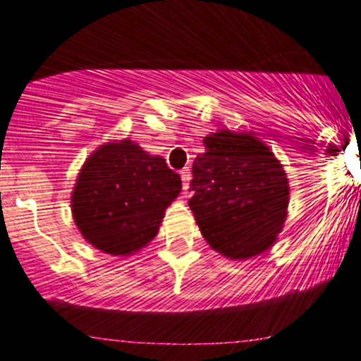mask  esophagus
<instances>
[{
    "instance_id": "esophagus-1",
    "label": "esophagus",
    "mask_w": 361,
    "mask_h": 361,
    "mask_svg": "<svg viewBox=\"0 0 361 361\" xmlns=\"http://www.w3.org/2000/svg\"><path fill=\"white\" fill-rule=\"evenodd\" d=\"M180 175H181V181H183V190L186 192V190H188V185H190V178H192V175H190V169L183 168L180 171Z\"/></svg>"
}]
</instances>
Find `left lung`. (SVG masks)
<instances>
[{"label": "left lung", "instance_id": "1", "mask_svg": "<svg viewBox=\"0 0 361 361\" xmlns=\"http://www.w3.org/2000/svg\"><path fill=\"white\" fill-rule=\"evenodd\" d=\"M193 161L188 200L207 243L221 255L246 259L275 243L288 207L281 164L251 134L221 130L204 139Z\"/></svg>", "mask_w": 361, "mask_h": 361}]
</instances>
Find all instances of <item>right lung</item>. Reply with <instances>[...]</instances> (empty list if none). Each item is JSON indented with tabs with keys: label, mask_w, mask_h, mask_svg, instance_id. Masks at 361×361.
Here are the masks:
<instances>
[{
	"label": "right lung",
	"mask_w": 361,
	"mask_h": 361,
	"mask_svg": "<svg viewBox=\"0 0 361 361\" xmlns=\"http://www.w3.org/2000/svg\"><path fill=\"white\" fill-rule=\"evenodd\" d=\"M181 178L159 156L120 140L88 157L73 192V215L88 243L110 255H128L157 234Z\"/></svg>",
	"instance_id": "right-lung-1"
}]
</instances>
